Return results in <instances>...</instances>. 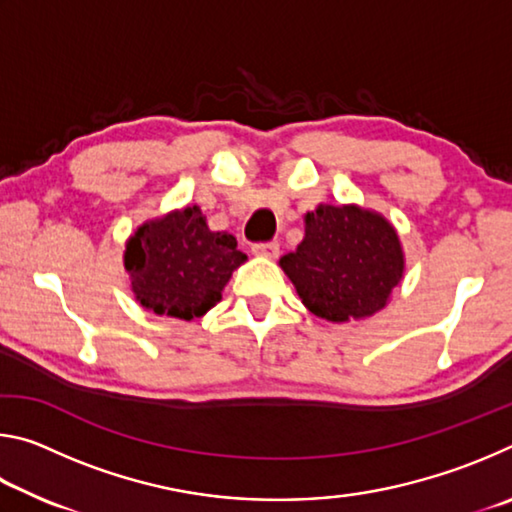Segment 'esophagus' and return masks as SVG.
<instances>
[{"mask_svg": "<svg viewBox=\"0 0 512 512\" xmlns=\"http://www.w3.org/2000/svg\"><path fill=\"white\" fill-rule=\"evenodd\" d=\"M253 253L275 259L277 255H280V246H277L275 241H259V244H253Z\"/></svg>", "mask_w": 512, "mask_h": 512, "instance_id": "obj_1", "label": "esophagus"}]
</instances>
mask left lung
Listing matches in <instances>:
<instances>
[{
	"mask_svg": "<svg viewBox=\"0 0 512 512\" xmlns=\"http://www.w3.org/2000/svg\"><path fill=\"white\" fill-rule=\"evenodd\" d=\"M280 266L311 314L345 323L386 305L404 257L393 225L379 214L354 205H318L305 216V239Z\"/></svg>",
	"mask_w": 512,
	"mask_h": 512,
	"instance_id": "8db88e82",
	"label": "left lung"
}]
</instances>
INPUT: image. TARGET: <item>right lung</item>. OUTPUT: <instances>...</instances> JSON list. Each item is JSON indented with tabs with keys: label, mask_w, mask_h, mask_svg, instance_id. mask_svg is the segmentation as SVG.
<instances>
[{
	"label": "right lung",
	"mask_w": 512,
	"mask_h": 512,
	"mask_svg": "<svg viewBox=\"0 0 512 512\" xmlns=\"http://www.w3.org/2000/svg\"><path fill=\"white\" fill-rule=\"evenodd\" d=\"M244 262L237 239L207 228L196 205L144 223L128 239L124 255L140 305L183 320L210 311L232 271Z\"/></svg>",
	"instance_id": "1"
}]
</instances>
